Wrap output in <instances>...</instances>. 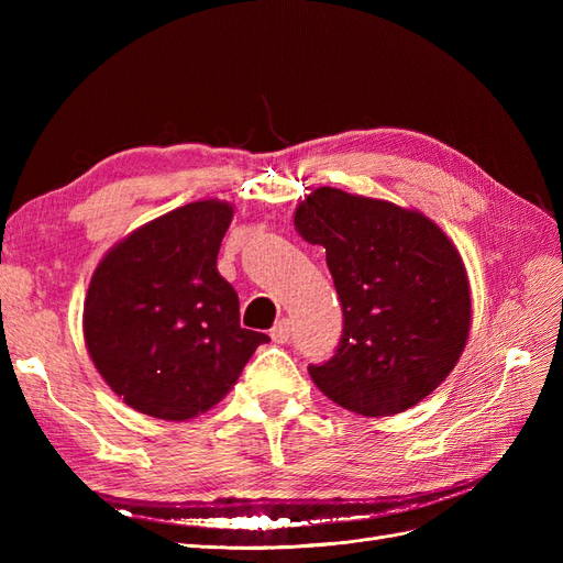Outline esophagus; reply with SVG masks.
I'll list each match as a JSON object with an SVG mask.
<instances>
[{
  "mask_svg": "<svg viewBox=\"0 0 563 563\" xmlns=\"http://www.w3.org/2000/svg\"><path fill=\"white\" fill-rule=\"evenodd\" d=\"M269 335H272V340H275L277 345L288 343V338H291V321H288V319H279V321L275 323V329L269 331Z\"/></svg>",
  "mask_w": 563,
  "mask_h": 563,
  "instance_id": "obj_1",
  "label": "esophagus"
}]
</instances>
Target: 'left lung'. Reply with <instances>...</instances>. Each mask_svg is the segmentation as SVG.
<instances>
[{
	"label": "left lung",
	"mask_w": 563,
	"mask_h": 563,
	"mask_svg": "<svg viewBox=\"0 0 563 563\" xmlns=\"http://www.w3.org/2000/svg\"><path fill=\"white\" fill-rule=\"evenodd\" d=\"M294 225L327 249L343 305V338L314 385L366 418L406 411L449 378L472 327L465 263L451 236L416 209L317 187Z\"/></svg>",
	"instance_id": "1"
}]
</instances>
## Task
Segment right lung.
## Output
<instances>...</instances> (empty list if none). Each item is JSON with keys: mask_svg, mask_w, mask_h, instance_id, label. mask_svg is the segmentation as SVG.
Instances as JSON below:
<instances>
[{"mask_svg": "<svg viewBox=\"0 0 563 563\" xmlns=\"http://www.w3.org/2000/svg\"><path fill=\"white\" fill-rule=\"evenodd\" d=\"M230 201L201 199L117 242L84 300V343L126 406L192 420L223 399L265 333L240 327V298L218 272Z\"/></svg>", "mask_w": 563, "mask_h": 563, "instance_id": "1", "label": "right lung"}]
</instances>
